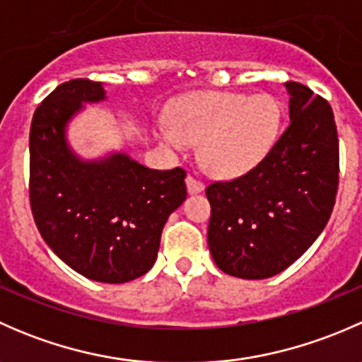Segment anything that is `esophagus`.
I'll use <instances>...</instances> for the list:
<instances>
[{
    "instance_id": "1",
    "label": "esophagus",
    "mask_w": 362,
    "mask_h": 362,
    "mask_svg": "<svg viewBox=\"0 0 362 362\" xmlns=\"http://www.w3.org/2000/svg\"><path fill=\"white\" fill-rule=\"evenodd\" d=\"M185 185H187V192L189 194H198V192H203L204 191V184L202 180H198V178H194L192 175H189L187 178H185Z\"/></svg>"
}]
</instances>
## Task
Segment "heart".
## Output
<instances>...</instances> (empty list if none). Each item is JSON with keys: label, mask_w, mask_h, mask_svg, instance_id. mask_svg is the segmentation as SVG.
Returning <instances> with one entry per match:
<instances>
[{"label": "heart", "mask_w": 362, "mask_h": 362, "mask_svg": "<svg viewBox=\"0 0 362 362\" xmlns=\"http://www.w3.org/2000/svg\"><path fill=\"white\" fill-rule=\"evenodd\" d=\"M280 122L282 112L269 94L199 93L178 101L171 122L159 124L156 134L175 151L202 144L203 166L215 177L233 178L269 154Z\"/></svg>", "instance_id": "heart-1"}]
</instances>
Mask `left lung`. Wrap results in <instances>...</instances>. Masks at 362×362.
Wrapping results in <instances>:
<instances>
[{"label":"left lung","instance_id":"obj_1","mask_svg":"<svg viewBox=\"0 0 362 362\" xmlns=\"http://www.w3.org/2000/svg\"><path fill=\"white\" fill-rule=\"evenodd\" d=\"M289 126L254 170L206 187L208 247L231 276L262 280L289 268L319 238L338 191L339 151L329 103L286 83Z\"/></svg>","mask_w":362,"mask_h":362}]
</instances>
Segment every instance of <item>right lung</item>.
<instances>
[{"label": "right lung", "instance_id": "right-lung-1", "mask_svg": "<svg viewBox=\"0 0 362 362\" xmlns=\"http://www.w3.org/2000/svg\"><path fill=\"white\" fill-rule=\"evenodd\" d=\"M107 100L101 82L57 86L33 115L29 199L40 235L86 279L124 284L145 275L158 257L168 217L187 198L185 171L151 170L124 152L86 160L66 138L83 103Z\"/></svg>", "mask_w": 362, "mask_h": 362}]
</instances>
